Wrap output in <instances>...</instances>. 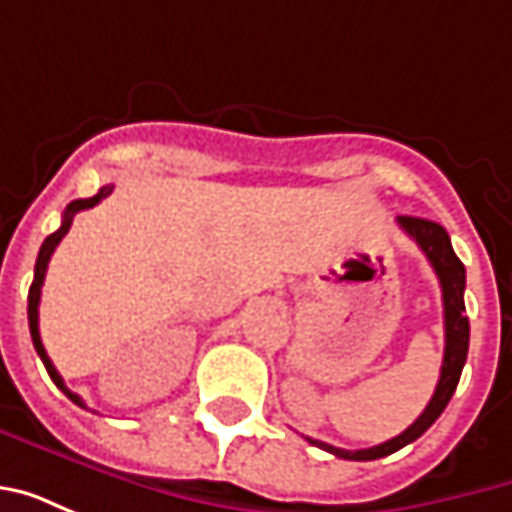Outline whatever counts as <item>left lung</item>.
I'll use <instances>...</instances> for the list:
<instances>
[{
    "mask_svg": "<svg viewBox=\"0 0 512 512\" xmlns=\"http://www.w3.org/2000/svg\"><path fill=\"white\" fill-rule=\"evenodd\" d=\"M397 224L417 241V246L425 252L430 266L436 271V277H439L441 301H444V362H441V376L425 411L414 419V425H408L395 439L384 441L378 447H367V450H340V447H332L326 441L310 439V444L332 452L337 458H345V461H376V458L392 455L400 447L417 441L441 417V411L450 403L452 392H455V386L461 381L466 354H469V318L463 315L466 312V304H463L466 268L458 260V255L452 252L450 235H447V230L441 224L430 222V219H419V216H397Z\"/></svg>",
    "mask_w": 512,
    "mask_h": 512,
    "instance_id": "1",
    "label": "left lung"
}]
</instances>
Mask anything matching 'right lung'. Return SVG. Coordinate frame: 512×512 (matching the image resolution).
Returning a JSON list of instances; mask_svg holds the SVG:
<instances>
[{"label":"right lung","mask_w":512,"mask_h":512,"mask_svg":"<svg viewBox=\"0 0 512 512\" xmlns=\"http://www.w3.org/2000/svg\"><path fill=\"white\" fill-rule=\"evenodd\" d=\"M112 189L115 186H104V189L98 191L95 197H87V200H73L68 208H65V213H62V224L57 233H51L46 241H43V246H40L38 252V263H35V279H32V288H29V304H27V315H29V334H32V343H35V351H38V356L43 359V365H46V370H49V376L54 384L60 386L65 395L71 397L76 406H84V400L76 392H71L68 386H65V381H62V376L57 373V367L51 365L49 354H46V348H43V340H40V329H38V307H40V288H43V279H46V268H49V260L51 255H54V249H57V244H60L62 238H65V233L71 230L73 224V216L79 211H87V208H93V205H98V202L104 200V197H109L112 194Z\"/></svg>","instance_id":"1"}]
</instances>
